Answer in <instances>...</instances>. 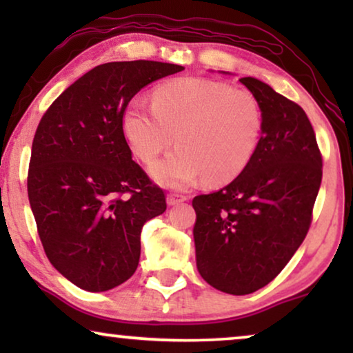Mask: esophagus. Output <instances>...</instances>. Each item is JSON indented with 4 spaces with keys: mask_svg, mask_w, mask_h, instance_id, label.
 Segmentation results:
<instances>
[{
    "mask_svg": "<svg viewBox=\"0 0 353 353\" xmlns=\"http://www.w3.org/2000/svg\"><path fill=\"white\" fill-rule=\"evenodd\" d=\"M186 199H188V196L175 194V192H170V194L167 196V204L168 205H176V204H180V202H185Z\"/></svg>",
    "mask_w": 353,
    "mask_h": 353,
    "instance_id": "esophagus-1",
    "label": "esophagus"
}]
</instances>
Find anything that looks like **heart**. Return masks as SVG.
Instances as JSON below:
<instances>
[{
    "label": "heart",
    "mask_w": 353,
    "mask_h": 353,
    "mask_svg": "<svg viewBox=\"0 0 353 353\" xmlns=\"http://www.w3.org/2000/svg\"><path fill=\"white\" fill-rule=\"evenodd\" d=\"M263 114L255 96L210 79H180L154 91L152 108L133 101L122 117L123 134L139 161L152 163L176 138L175 152L152 167L159 183L186 188L199 180L226 185L245 170L262 137Z\"/></svg>",
    "instance_id": "1"
}]
</instances>
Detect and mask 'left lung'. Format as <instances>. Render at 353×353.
<instances>
[{
  "mask_svg": "<svg viewBox=\"0 0 353 353\" xmlns=\"http://www.w3.org/2000/svg\"><path fill=\"white\" fill-rule=\"evenodd\" d=\"M262 137L245 170L228 186L192 199L196 263L221 292L244 296L281 273L312 225L323 157L305 110L252 77Z\"/></svg>",
  "mask_w": 353,
  "mask_h": 353,
  "instance_id": "obj_1",
  "label": "left lung"
}]
</instances>
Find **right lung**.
<instances>
[{
    "mask_svg": "<svg viewBox=\"0 0 353 353\" xmlns=\"http://www.w3.org/2000/svg\"><path fill=\"white\" fill-rule=\"evenodd\" d=\"M181 70L157 61L101 64L38 123L27 175L38 236L52 267L85 291L127 281L143 225L167 209L162 188L132 159L122 117L139 90Z\"/></svg>",
    "mask_w": 353,
    "mask_h": 353,
    "instance_id": "add662e5",
    "label": "right lung"
}]
</instances>
